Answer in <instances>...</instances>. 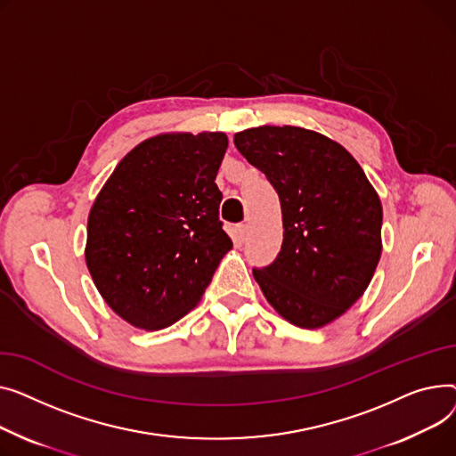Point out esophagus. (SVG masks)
<instances>
[{
  "label": "esophagus",
  "instance_id": "34e87169",
  "mask_svg": "<svg viewBox=\"0 0 456 456\" xmlns=\"http://www.w3.org/2000/svg\"><path fill=\"white\" fill-rule=\"evenodd\" d=\"M247 233H248V226H247V224H239V226H237V237H239V240H245V239H247Z\"/></svg>",
  "mask_w": 456,
  "mask_h": 456
}]
</instances>
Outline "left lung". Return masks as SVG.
<instances>
[{
	"instance_id": "left-lung-1",
	"label": "left lung",
	"mask_w": 456,
	"mask_h": 456,
	"mask_svg": "<svg viewBox=\"0 0 456 456\" xmlns=\"http://www.w3.org/2000/svg\"><path fill=\"white\" fill-rule=\"evenodd\" d=\"M233 143L281 202V252L254 271L263 297L292 326L331 324L362 297L381 259L378 191L357 159L316 130L263 125Z\"/></svg>"
}]
</instances>
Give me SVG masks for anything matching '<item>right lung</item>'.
I'll return each mask as SVG.
<instances>
[{
  "label": "right lung",
  "instance_id": "right-lung-1",
  "mask_svg": "<svg viewBox=\"0 0 456 456\" xmlns=\"http://www.w3.org/2000/svg\"><path fill=\"white\" fill-rule=\"evenodd\" d=\"M224 132H164L134 147L97 193L85 259L109 307L158 331L200 302L232 239L216 183Z\"/></svg>",
  "mask_w": 456,
  "mask_h": 456
}]
</instances>
